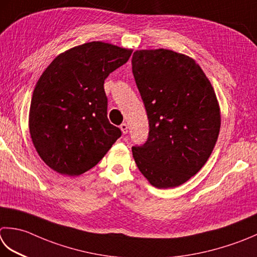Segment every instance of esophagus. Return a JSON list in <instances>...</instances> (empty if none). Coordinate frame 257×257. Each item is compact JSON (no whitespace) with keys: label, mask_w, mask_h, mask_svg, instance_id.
Returning <instances> with one entry per match:
<instances>
[{"label":"esophagus","mask_w":257,"mask_h":257,"mask_svg":"<svg viewBox=\"0 0 257 257\" xmlns=\"http://www.w3.org/2000/svg\"><path fill=\"white\" fill-rule=\"evenodd\" d=\"M120 129H121V132H122V134L123 135H125V134H127L128 133V124L127 123H121V124H120Z\"/></svg>","instance_id":"1"}]
</instances>
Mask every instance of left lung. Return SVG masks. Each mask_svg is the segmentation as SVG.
Here are the masks:
<instances>
[{"mask_svg": "<svg viewBox=\"0 0 257 257\" xmlns=\"http://www.w3.org/2000/svg\"><path fill=\"white\" fill-rule=\"evenodd\" d=\"M132 62L149 120L148 139L134 146V159L155 187H177L202 169L217 142L214 88L194 59L173 50H137Z\"/></svg>", "mask_w": 257, "mask_h": 257, "instance_id": "1", "label": "left lung"}]
</instances>
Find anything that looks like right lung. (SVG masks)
I'll use <instances>...</instances> for the list:
<instances>
[{
    "label": "right lung",
    "mask_w": 257,
    "mask_h": 257,
    "mask_svg": "<svg viewBox=\"0 0 257 257\" xmlns=\"http://www.w3.org/2000/svg\"><path fill=\"white\" fill-rule=\"evenodd\" d=\"M132 49L101 41L60 53L35 84L29 129L38 154L61 175L94 167L121 132L109 122L105 78L128 61Z\"/></svg>",
    "instance_id": "right-lung-1"
}]
</instances>
